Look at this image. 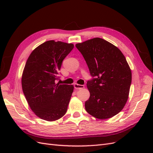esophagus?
Here are the masks:
<instances>
[{"label": "esophagus", "instance_id": "1", "mask_svg": "<svg viewBox=\"0 0 153 153\" xmlns=\"http://www.w3.org/2000/svg\"><path fill=\"white\" fill-rule=\"evenodd\" d=\"M74 87H75V89H84V85H80V84H74Z\"/></svg>", "mask_w": 153, "mask_h": 153}]
</instances>
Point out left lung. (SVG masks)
I'll use <instances>...</instances> for the list:
<instances>
[{
  "label": "left lung",
  "mask_w": 153,
  "mask_h": 153,
  "mask_svg": "<svg viewBox=\"0 0 153 153\" xmlns=\"http://www.w3.org/2000/svg\"><path fill=\"white\" fill-rule=\"evenodd\" d=\"M76 47L93 77L87 83L90 97L85 103L86 111L99 119L114 117L128 99L131 71L126 58L117 47L100 38L77 43Z\"/></svg>",
  "instance_id": "left-lung-1"
}]
</instances>
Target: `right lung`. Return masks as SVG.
I'll return each mask as SVG.
<instances>
[{"label": "right lung", "mask_w": 153, "mask_h": 153, "mask_svg": "<svg viewBox=\"0 0 153 153\" xmlns=\"http://www.w3.org/2000/svg\"><path fill=\"white\" fill-rule=\"evenodd\" d=\"M72 43L47 41L32 51L22 73V86L31 110L38 117L54 121L64 116L73 92V85L56 84L62 61Z\"/></svg>", "instance_id": "1"}]
</instances>
